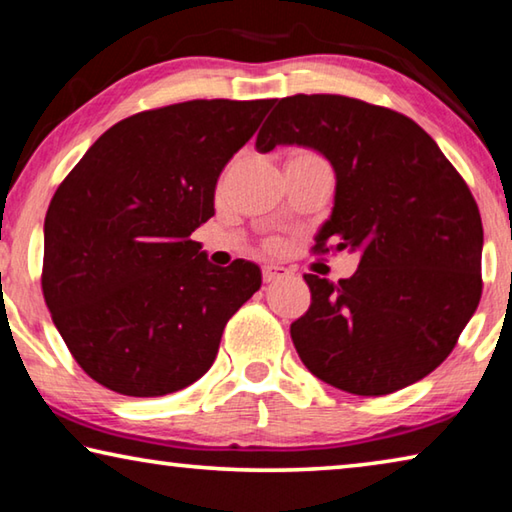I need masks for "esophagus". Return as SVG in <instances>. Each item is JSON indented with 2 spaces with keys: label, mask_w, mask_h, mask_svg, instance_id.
I'll return each instance as SVG.
<instances>
[{
  "label": "esophagus",
  "mask_w": 512,
  "mask_h": 512,
  "mask_svg": "<svg viewBox=\"0 0 512 512\" xmlns=\"http://www.w3.org/2000/svg\"><path fill=\"white\" fill-rule=\"evenodd\" d=\"M289 275H291V271H289V268H284V266H277V264L262 266L264 282H275V280H280V277H289Z\"/></svg>",
  "instance_id": "obj_1"
}]
</instances>
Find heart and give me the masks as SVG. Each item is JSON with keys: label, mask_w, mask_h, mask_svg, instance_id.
<instances>
[{"label": "heart", "mask_w": 512, "mask_h": 512, "mask_svg": "<svg viewBox=\"0 0 512 512\" xmlns=\"http://www.w3.org/2000/svg\"><path fill=\"white\" fill-rule=\"evenodd\" d=\"M307 155H314V158H320V155H316V153H309V151H305Z\"/></svg>", "instance_id": "heart-1"}]
</instances>
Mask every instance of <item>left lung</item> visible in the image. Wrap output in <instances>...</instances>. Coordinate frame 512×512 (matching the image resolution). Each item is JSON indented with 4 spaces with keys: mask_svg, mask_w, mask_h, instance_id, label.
I'll list each match as a JSON object with an SVG mask.
<instances>
[{
    "mask_svg": "<svg viewBox=\"0 0 512 512\" xmlns=\"http://www.w3.org/2000/svg\"><path fill=\"white\" fill-rule=\"evenodd\" d=\"M277 144L309 146L334 167V210L314 253H361L348 280L305 275L311 305L291 323L302 363L366 397L427 377L483 289L481 214L461 173L413 119L341 94L277 101L255 146Z\"/></svg>",
    "mask_w": 512,
    "mask_h": 512,
    "instance_id": "left-lung-1",
    "label": "left lung"
}]
</instances>
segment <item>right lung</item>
Here are the masks:
<instances>
[{
	"label": "right lung",
	"instance_id": "obj_1",
	"mask_svg": "<svg viewBox=\"0 0 512 512\" xmlns=\"http://www.w3.org/2000/svg\"><path fill=\"white\" fill-rule=\"evenodd\" d=\"M275 99H194L108 128L45 216L42 293L76 363L119 395L201 379L235 311L262 284L253 262L214 266L192 239L214 216L228 160Z\"/></svg>",
	"mask_w": 512,
	"mask_h": 512
}]
</instances>
